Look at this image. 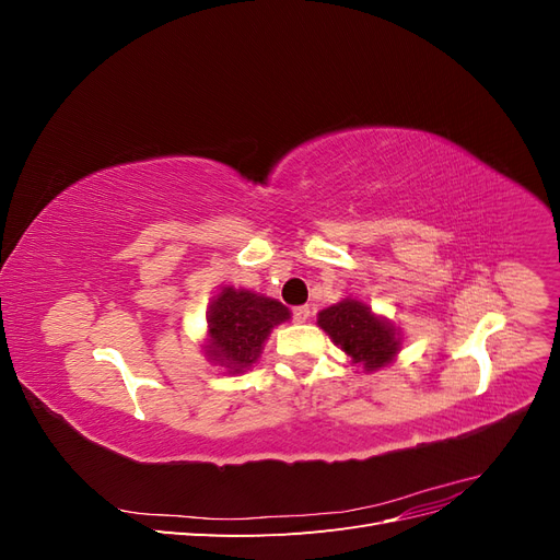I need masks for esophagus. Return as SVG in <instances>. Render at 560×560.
Segmentation results:
<instances>
[{
  "label": "esophagus",
  "instance_id": "34e87169",
  "mask_svg": "<svg viewBox=\"0 0 560 560\" xmlns=\"http://www.w3.org/2000/svg\"><path fill=\"white\" fill-rule=\"evenodd\" d=\"M292 315H294L296 322H306V319L311 317V308H308V306H296V308L292 311Z\"/></svg>",
  "mask_w": 560,
  "mask_h": 560
}]
</instances>
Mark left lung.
<instances>
[{"label":"left lung","instance_id":"1","mask_svg":"<svg viewBox=\"0 0 560 560\" xmlns=\"http://www.w3.org/2000/svg\"><path fill=\"white\" fill-rule=\"evenodd\" d=\"M317 325L348 354L352 364H362L364 371L387 366L397 358L401 346L393 322L374 315L366 303L352 296L319 311Z\"/></svg>","mask_w":560,"mask_h":560}]
</instances>
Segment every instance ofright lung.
I'll use <instances>...</instances> for the list:
<instances>
[{"label": "right lung", "instance_id": "obj_1", "mask_svg": "<svg viewBox=\"0 0 560 560\" xmlns=\"http://www.w3.org/2000/svg\"><path fill=\"white\" fill-rule=\"evenodd\" d=\"M284 319L290 311L280 301L224 287L208 311V360L241 374L259 360L270 329Z\"/></svg>", "mask_w": 560, "mask_h": 560}]
</instances>
